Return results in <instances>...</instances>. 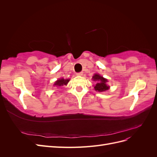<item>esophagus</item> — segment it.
<instances>
[{
  "label": "esophagus",
  "instance_id": "34e87169",
  "mask_svg": "<svg viewBox=\"0 0 157 157\" xmlns=\"http://www.w3.org/2000/svg\"><path fill=\"white\" fill-rule=\"evenodd\" d=\"M83 75V73L82 72H79V73H77V76H82Z\"/></svg>",
  "mask_w": 157,
  "mask_h": 157
}]
</instances>
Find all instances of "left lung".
Returning <instances> with one entry per match:
<instances>
[{"mask_svg":"<svg viewBox=\"0 0 157 157\" xmlns=\"http://www.w3.org/2000/svg\"><path fill=\"white\" fill-rule=\"evenodd\" d=\"M92 78L94 79V80H97V81L98 82L96 84V86H94V88L96 90V91L104 92L109 89V86L106 84V82H107V80L102 77L101 76L99 75L98 74H95L93 76Z\"/></svg>","mask_w":157,"mask_h":157,"instance_id":"left-lung-1","label":"left lung"}]
</instances>
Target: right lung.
<instances>
[{
    "label": "right lung",
    "mask_w": 157,
    "mask_h": 157,
    "mask_svg": "<svg viewBox=\"0 0 157 157\" xmlns=\"http://www.w3.org/2000/svg\"><path fill=\"white\" fill-rule=\"evenodd\" d=\"M69 81V79L61 78V79H59L57 80V81L55 82L54 85L55 86H63V85H67V84L68 83Z\"/></svg>",
    "instance_id": "add662e5"
}]
</instances>
